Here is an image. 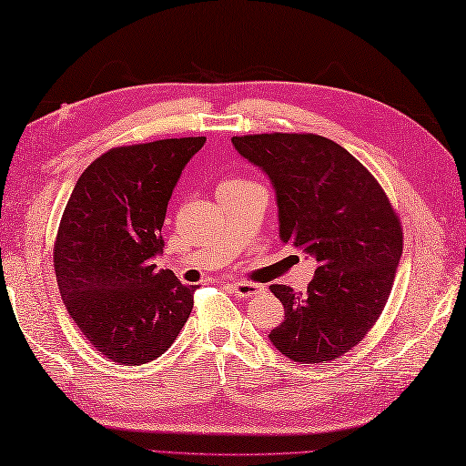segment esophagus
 Instances as JSON below:
<instances>
[{"mask_svg":"<svg viewBox=\"0 0 466 466\" xmlns=\"http://www.w3.org/2000/svg\"><path fill=\"white\" fill-rule=\"evenodd\" d=\"M229 288L233 289V294L237 298H243V300H249L253 296H261L266 292V288L261 284H253V282H231Z\"/></svg>","mask_w":466,"mask_h":466,"instance_id":"obj_1","label":"esophagus"}]
</instances>
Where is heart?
<instances>
[{"label":"heart","mask_w":466,"mask_h":466,"mask_svg":"<svg viewBox=\"0 0 466 466\" xmlns=\"http://www.w3.org/2000/svg\"><path fill=\"white\" fill-rule=\"evenodd\" d=\"M253 184L248 178H241V177H231V178H223L221 184H218V192H225V190H239Z\"/></svg>","instance_id":"b5f03b06"}]
</instances>
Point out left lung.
<instances>
[{"mask_svg": "<svg viewBox=\"0 0 466 466\" xmlns=\"http://www.w3.org/2000/svg\"><path fill=\"white\" fill-rule=\"evenodd\" d=\"M231 142L274 184L279 239L319 261L306 296L269 286L286 312L269 340L298 363L339 359L388 302L403 248L400 217L373 174L329 137L276 131Z\"/></svg>", "mask_w": 466, "mask_h": 466, "instance_id": "8db88e82", "label": "left lung"}]
</instances>
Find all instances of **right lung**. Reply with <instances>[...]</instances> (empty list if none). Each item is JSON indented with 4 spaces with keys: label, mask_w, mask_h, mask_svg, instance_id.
I'll list each match as a JSON object with an SVG mask.
<instances>
[{
    "label": "right lung",
    "mask_w": 466,
    "mask_h": 466,
    "mask_svg": "<svg viewBox=\"0 0 466 466\" xmlns=\"http://www.w3.org/2000/svg\"><path fill=\"white\" fill-rule=\"evenodd\" d=\"M207 137L111 147L76 180L60 218L55 271L70 319L119 365L168 350L195 304L197 286L156 269L166 208L184 166Z\"/></svg>",
    "instance_id": "add662e5"
}]
</instances>
